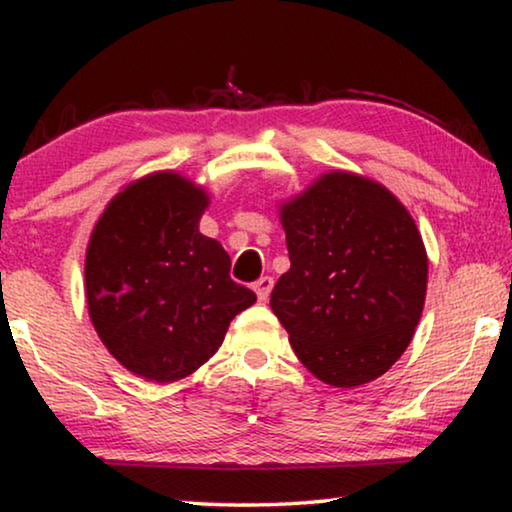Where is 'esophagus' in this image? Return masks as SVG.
Listing matches in <instances>:
<instances>
[{
	"mask_svg": "<svg viewBox=\"0 0 512 512\" xmlns=\"http://www.w3.org/2000/svg\"><path fill=\"white\" fill-rule=\"evenodd\" d=\"M272 286H275V282H272V277H261L254 284V291H256V296H258V300H261V303H265V300L270 298Z\"/></svg>",
	"mask_w": 512,
	"mask_h": 512,
	"instance_id": "esophagus-1",
	"label": "esophagus"
}]
</instances>
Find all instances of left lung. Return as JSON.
Segmentation results:
<instances>
[{
	"label": "left lung",
	"mask_w": 512,
	"mask_h": 512,
	"mask_svg": "<svg viewBox=\"0 0 512 512\" xmlns=\"http://www.w3.org/2000/svg\"><path fill=\"white\" fill-rule=\"evenodd\" d=\"M291 268L270 307L300 363L331 387L387 373L422 317L429 256L408 209L380 181L319 174L279 202Z\"/></svg>",
	"instance_id": "left-lung-1"
}]
</instances>
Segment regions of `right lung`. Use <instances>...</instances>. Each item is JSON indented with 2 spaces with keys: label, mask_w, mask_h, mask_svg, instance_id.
<instances>
[{
  "label": "right lung",
  "mask_w": 512,
  "mask_h": 512,
  "mask_svg": "<svg viewBox=\"0 0 512 512\" xmlns=\"http://www.w3.org/2000/svg\"><path fill=\"white\" fill-rule=\"evenodd\" d=\"M207 188L177 170L132 179L107 202L86 247L88 317L132 375L170 384L221 347L256 293L230 279L221 242L200 233Z\"/></svg>",
  "instance_id": "1"
}]
</instances>
